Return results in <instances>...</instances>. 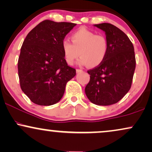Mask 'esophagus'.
<instances>
[{"label": "esophagus", "mask_w": 152, "mask_h": 152, "mask_svg": "<svg viewBox=\"0 0 152 152\" xmlns=\"http://www.w3.org/2000/svg\"><path fill=\"white\" fill-rule=\"evenodd\" d=\"M80 72H83V70L79 69H76V73H80Z\"/></svg>", "instance_id": "obj_1"}]
</instances>
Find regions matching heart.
<instances>
[{
	"instance_id": "obj_1",
	"label": "heart",
	"mask_w": 152,
	"mask_h": 152,
	"mask_svg": "<svg viewBox=\"0 0 152 152\" xmlns=\"http://www.w3.org/2000/svg\"><path fill=\"white\" fill-rule=\"evenodd\" d=\"M72 41L64 40L62 48L65 60L72 65L80 55L78 64L98 66L106 59L109 50L108 41L105 36L97 35L91 31L81 28L72 34Z\"/></svg>"
}]
</instances>
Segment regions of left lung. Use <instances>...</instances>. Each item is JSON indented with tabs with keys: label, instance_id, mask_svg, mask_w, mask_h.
I'll use <instances>...</instances> for the list:
<instances>
[{
	"label": "left lung",
	"instance_id": "left-lung-1",
	"mask_svg": "<svg viewBox=\"0 0 152 152\" xmlns=\"http://www.w3.org/2000/svg\"><path fill=\"white\" fill-rule=\"evenodd\" d=\"M94 26L105 33L109 50L99 66L88 71L90 79L85 92L92 103L108 106L120 101L130 89L135 69V52L129 38L114 25L102 23Z\"/></svg>",
	"mask_w": 152,
	"mask_h": 152
}]
</instances>
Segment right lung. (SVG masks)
<instances>
[{
  "instance_id": "obj_1",
  "label": "right lung",
  "mask_w": 152,
  "mask_h": 152,
  "mask_svg": "<svg viewBox=\"0 0 152 152\" xmlns=\"http://www.w3.org/2000/svg\"><path fill=\"white\" fill-rule=\"evenodd\" d=\"M76 24L44 20L23 42L18 59L21 89L38 105L50 106L62 99L66 83L76 76L68 66L62 43Z\"/></svg>"
}]
</instances>
